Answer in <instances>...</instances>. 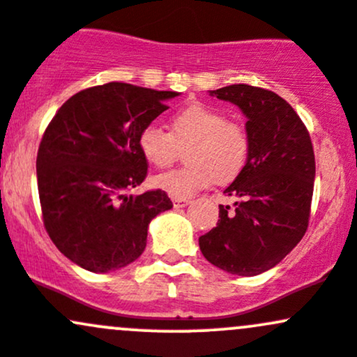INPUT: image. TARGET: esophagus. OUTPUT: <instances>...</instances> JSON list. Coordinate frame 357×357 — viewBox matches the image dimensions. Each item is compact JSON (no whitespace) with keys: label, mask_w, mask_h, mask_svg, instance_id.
<instances>
[{"label":"esophagus","mask_w":357,"mask_h":357,"mask_svg":"<svg viewBox=\"0 0 357 357\" xmlns=\"http://www.w3.org/2000/svg\"><path fill=\"white\" fill-rule=\"evenodd\" d=\"M172 201H174V208H185L190 203L189 199H175V197Z\"/></svg>","instance_id":"1"}]
</instances>
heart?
<instances>
[{
  "mask_svg": "<svg viewBox=\"0 0 357 357\" xmlns=\"http://www.w3.org/2000/svg\"><path fill=\"white\" fill-rule=\"evenodd\" d=\"M139 151L149 165L165 168L185 148L189 165L154 178V185L175 199H189L218 180L232 182L242 174L251 153L249 134L242 123L227 120L220 109L190 102L170 116V132L156 123L141 128Z\"/></svg>",
  "mask_w": 357,
  "mask_h": 357,
  "instance_id": "obj_1",
  "label": "heart"
}]
</instances>
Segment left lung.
Listing matches in <instances>:
<instances>
[{"instance_id": "obj_1", "label": "left lung", "mask_w": 357, "mask_h": 357, "mask_svg": "<svg viewBox=\"0 0 357 357\" xmlns=\"http://www.w3.org/2000/svg\"><path fill=\"white\" fill-rule=\"evenodd\" d=\"M209 96L238 106L251 141L242 174L223 192L234 209L220 204L215 229L199 237L211 264L238 277H255L277 266L307 229L314 185L310 134L285 99L271 91L234 84Z\"/></svg>"}]
</instances>
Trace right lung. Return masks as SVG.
Wrapping results in <instances>:
<instances>
[{"mask_svg": "<svg viewBox=\"0 0 357 357\" xmlns=\"http://www.w3.org/2000/svg\"><path fill=\"white\" fill-rule=\"evenodd\" d=\"M178 96L123 82L73 94L61 105L38 151V189L46 232L60 252L94 273L134 263L148 227L174 208L163 190L127 194L148 174L139 132Z\"/></svg>", "mask_w": 357, "mask_h": 357, "instance_id": "obj_1", "label": "right lung"}]
</instances>
